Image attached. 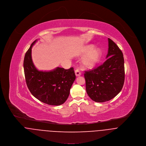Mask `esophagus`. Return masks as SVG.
<instances>
[{
  "mask_svg": "<svg viewBox=\"0 0 146 146\" xmlns=\"http://www.w3.org/2000/svg\"><path fill=\"white\" fill-rule=\"evenodd\" d=\"M75 74H76V76L77 77H79L80 76H81V73L80 72V70H78V69L76 70H75Z\"/></svg>",
  "mask_w": 146,
  "mask_h": 146,
  "instance_id": "obj_1",
  "label": "esophagus"
}]
</instances>
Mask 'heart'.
Instances as JSON below:
<instances>
[{"instance_id": "obj_1", "label": "heart", "mask_w": 146, "mask_h": 146, "mask_svg": "<svg viewBox=\"0 0 146 146\" xmlns=\"http://www.w3.org/2000/svg\"><path fill=\"white\" fill-rule=\"evenodd\" d=\"M85 54L86 55L83 58L82 65L85 68L91 69L99 61L101 56V51L99 48H94V46L90 45L83 48L80 55L83 56Z\"/></svg>"}]
</instances>
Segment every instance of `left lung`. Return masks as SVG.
Wrapping results in <instances>:
<instances>
[{"label":"left lung","mask_w":146,"mask_h":146,"mask_svg":"<svg viewBox=\"0 0 146 146\" xmlns=\"http://www.w3.org/2000/svg\"><path fill=\"white\" fill-rule=\"evenodd\" d=\"M107 60L91 70L85 71L86 89L94 102L103 103L115 98L122 90L125 80L123 54L116 44L108 38Z\"/></svg>","instance_id":"1"}]
</instances>
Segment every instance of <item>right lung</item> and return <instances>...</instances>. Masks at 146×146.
<instances>
[{"mask_svg": "<svg viewBox=\"0 0 146 146\" xmlns=\"http://www.w3.org/2000/svg\"><path fill=\"white\" fill-rule=\"evenodd\" d=\"M36 40L32 43L24 57V69L27 86L39 101L51 106L61 105L68 99L76 79L74 69L57 67L48 72L38 70L31 58V48Z\"/></svg>", "mask_w": 146, "mask_h": 146, "instance_id": "obj_1", "label": "right lung"}]
</instances>
